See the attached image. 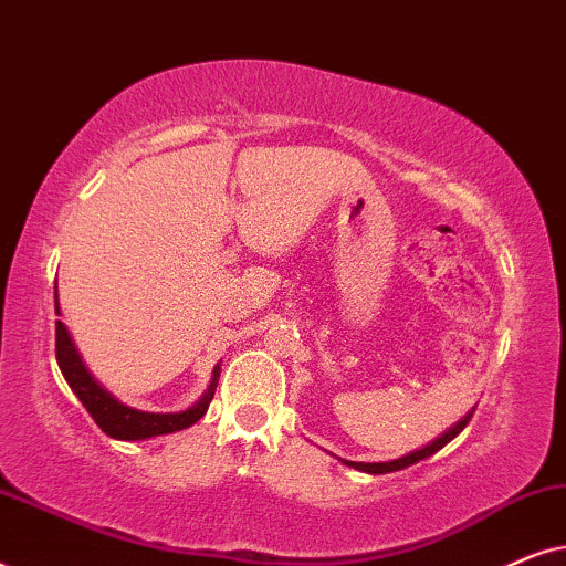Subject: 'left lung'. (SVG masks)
I'll list each match as a JSON object with an SVG mask.
<instances>
[{
  "instance_id": "8db88e82",
  "label": "left lung",
  "mask_w": 566,
  "mask_h": 566,
  "mask_svg": "<svg viewBox=\"0 0 566 566\" xmlns=\"http://www.w3.org/2000/svg\"><path fill=\"white\" fill-rule=\"evenodd\" d=\"M474 409H476V407H474ZM474 409H471V412H469L467 417H461L459 422L451 424V428H448V430L443 432V436H438L436 440H432V443L417 448V451L401 455V459L381 461V463H363V461H345V459H339V461H343L345 467H353V469H358V471H366V474H391V471H401V469L412 467V463H417V461L428 459V455H432V453H438L440 448H443L446 443H451V440H453L455 436H459V432H461L463 428H467L469 420H471V415H474Z\"/></svg>"
}]
</instances>
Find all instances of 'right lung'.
I'll return each instance as SVG.
<instances>
[{"instance_id": "right-lung-1", "label": "right lung", "mask_w": 566, "mask_h": 566, "mask_svg": "<svg viewBox=\"0 0 566 566\" xmlns=\"http://www.w3.org/2000/svg\"><path fill=\"white\" fill-rule=\"evenodd\" d=\"M56 314L59 308V293H56ZM56 360L61 374H64L66 384L72 386L76 399L82 401L84 409L92 415V420L97 422V428L115 440H146L154 436H167V432H177L196 424L200 417L208 412L211 405L216 384H219L221 368H213V378L208 391L200 397L196 405L182 409V412H142V409L126 407L123 401L113 397L111 391H105L103 386L95 381V376L90 374L84 366L80 350L74 347V339L64 327V322H56Z\"/></svg>"}]
</instances>
